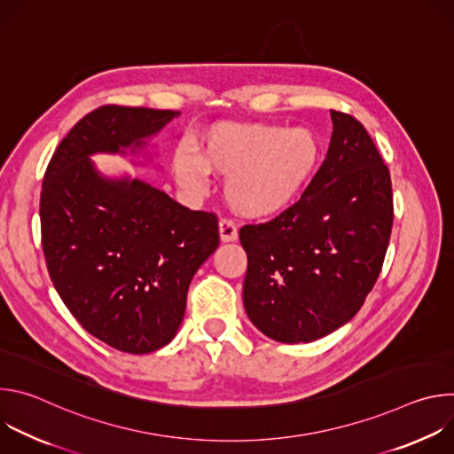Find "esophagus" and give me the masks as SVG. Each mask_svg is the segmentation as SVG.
<instances>
[{
  "label": "esophagus",
  "mask_w": 454,
  "mask_h": 454,
  "mask_svg": "<svg viewBox=\"0 0 454 454\" xmlns=\"http://www.w3.org/2000/svg\"><path fill=\"white\" fill-rule=\"evenodd\" d=\"M219 235H221L223 242H233V240H237L239 231H237V226L230 219H221L219 221Z\"/></svg>",
  "instance_id": "esophagus-1"
}]
</instances>
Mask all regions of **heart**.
<instances>
[{"label": "heart", "mask_w": 454, "mask_h": 454, "mask_svg": "<svg viewBox=\"0 0 454 454\" xmlns=\"http://www.w3.org/2000/svg\"><path fill=\"white\" fill-rule=\"evenodd\" d=\"M321 160L319 138L305 127L280 123H219L179 151L181 183L203 188L210 170L226 174L224 196L246 217H271L289 208L310 183Z\"/></svg>", "instance_id": "1"}]
</instances>
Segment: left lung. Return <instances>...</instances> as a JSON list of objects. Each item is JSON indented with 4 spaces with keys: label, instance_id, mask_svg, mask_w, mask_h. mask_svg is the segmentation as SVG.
Returning <instances> with one entry per match:
<instances>
[{
    "label": "left lung",
    "instance_id": "1",
    "mask_svg": "<svg viewBox=\"0 0 454 454\" xmlns=\"http://www.w3.org/2000/svg\"><path fill=\"white\" fill-rule=\"evenodd\" d=\"M331 118L327 156L300 201L239 233L247 254L246 314L282 343H310L350 321L390 242V170L361 121L334 109Z\"/></svg>",
    "mask_w": 454,
    "mask_h": 454
}]
</instances>
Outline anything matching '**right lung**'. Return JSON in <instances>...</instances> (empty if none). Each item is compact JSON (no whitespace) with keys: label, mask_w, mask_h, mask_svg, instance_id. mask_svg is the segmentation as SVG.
Segmentation results:
<instances>
[{"label":"right lung","mask_w":454,"mask_h":454,"mask_svg":"<svg viewBox=\"0 0 454 454\" xmlns=\"http://www.w3.org/2000/svg\"><path fill=\"white\" fill-rule=\"evenodd\" d=\"M177 111L102 106L53 153L41 192V242L53 287L81 325L127 354L176 336L188 286L219 246L217 215L140 179L104 177L95 153H133Z\"/></svg>","instance_id":"obj_1"}]
</instances>
